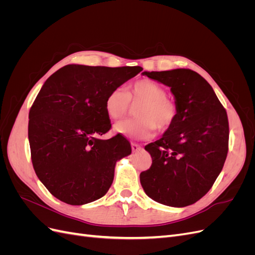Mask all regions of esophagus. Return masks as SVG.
Masks as SVG:
<instances>
[{
    "instance_id": "esophagus-1",
    "label": "esophagus",
    "mask_w": 255,
    "mask_h": 255,
    "mask_svg": "<svg viewBox=\"0 0 255 255\" xmlns=\"http://www.w3.org/2000/svg\"><path fill=\"white\" fill-rule=\"evenodd\" d=\"M132 145V151L135 153V152H138V151H140L141 149H142V146L140 145V144H137V143H132L130 144Z\"/></svg>"
}]
</instances>
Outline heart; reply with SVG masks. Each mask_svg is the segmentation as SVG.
<instances>
[{"label": "heart", "mask_w": 255, "mask_h": 255, "mask_svg": "<svg viewBox=\"0 0 255 255\" xmlns=\"http://www.w3.org/2000/svg\"><path fill=\"white\" fill-rule=\"evenodd\" d=\"M129 101L142 102L138 107L137 119L117 122L114 128L132 139H148L156 130L170 128L176 118V109L167 99V91L151 80H140L132 84L127 92L123 88L113 89L105 99V111L111 119L117 120L128 110Z\"/></svg>", "instance_id": "heart-1"}]
</instances>
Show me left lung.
<instances>
[{
  "label": "left lung",
  "instance_id": "1",
  "mask_svg": "<svg viewBox=\"0 0 255 255\" xmlns=\"http://www.w3.org/2000/svg\"><path fill=\"white\" fill-rule=\"evenodd\" d=\"M170 87L176 118L158 140L144 146L152 165L140 173L144 192L172 207L196 203L211 189L228 154L229 122L214 89L190 69L144 71Z\"/></svg>",
  "mask_w": 255,
  "mask_h": 255
}]
</instances>
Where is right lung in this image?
<instances>
[{
  "mask_svg": "<svg viewBox=\"0 0 255 255\" xmlns=\"http://www.w3.org/2000/svg\"><path fill=\"white\" fill-rule=\"evenodd\" d=\"M140 71L72 64L43 84L29 111L28 140L38 179L60 201L83 205L109 191L116 164L132 149L121 135L99 138L112 128L105 99Z\"/></svg>",
  "mask_w": 255,
  "mask_h": 255,
  "instance_id": "1",
  "label": "right lung"
}]
</instances>
